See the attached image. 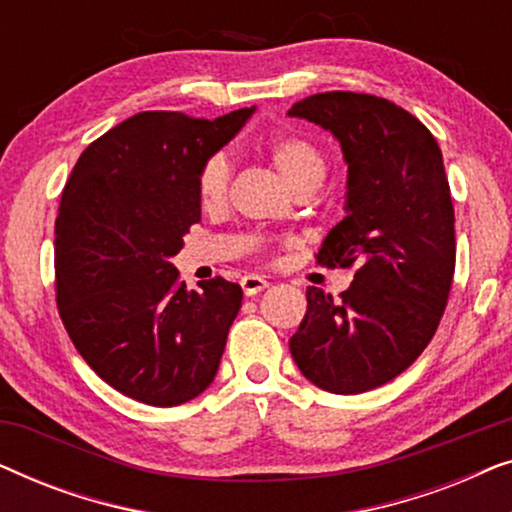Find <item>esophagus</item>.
I'll return each mask as SVG.
<instances>
[{"instance_id": "esophagus-1", "label": "esophagus", "mask_w": 512, "mask_h": 512, "mask_svg": "<svg viewBox=\"0 0 512 512\" xmlns=\"http://www.w3.org/2000/svg\"><path fill=\"white\" fill-rule=\"evenodd\" d=\"M240 284H242V291L247 293V296H256V293H261L263 289H268L270 286L263 277H258V275H244Z\"/></svg>"}]
</instances>
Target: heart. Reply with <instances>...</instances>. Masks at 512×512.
<instances>
[{
	"label": "heart",
	"instance_id": "heart-1",
	"mask_svg": "<svg viewBox=\"0 0 512 512\" xmlns=\"http://www.w3.org/2000/svg\"><path fill=\"white\" fill-rule=\"evenodd\" d=\"M268 158L289 191L317 188L326 177V158L310 139L277 137L268 146ZM230 184V165L223 156H212L202 165L198 177V195L205 209H219L226 200Z\"/></svg>",
	"mask_w": 512,
	"mask_h": 512
}]
</instances>
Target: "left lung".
<instances>
[{
    "instance_id": "left-lung-1",
    "label": "left lung",
    "mask_w": 512,
    "mask_h": 512,
    "mask_svg": "<svg viewBox=\"0 0 512 512\" xmlns=\"http://www.w3.org/2000/svg\"><path fill=\"white\" fill-rule=\"evenodd\" d=\"M338 139L347 163L345 219L321 242V265H354L340 300L307 286V314L289 340L307 380L363 394L401 375L443 317L454 275V207L436 137L375 95L333 90L293 104Z\"/></svg>"
}]
</instances>
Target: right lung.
<instances>
[{"label":"right lung","instance_id":"add662e5","mask_svg":"<svg viewBox=\"0 0 512 512\" xmlns=\"http://www.w3.org/2000/svg\"><path fill=\"white\" fill-rule=\"evenodd\" d=\"M256 107L193 118L142 111L76 160L55 219L58 310L90 368L139 403L172 408L214 382L240 284L188 289L172 258L200 221L198 177Z\"/></svg>","mask_w":512,"mask_h":512}]
</instances>
